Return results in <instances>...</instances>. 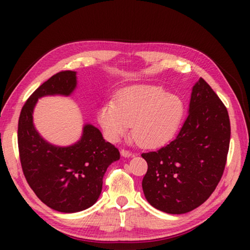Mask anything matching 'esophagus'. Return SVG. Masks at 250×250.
<instances>
[{
    "label": "esophagus",
    "mask_w": 250,
    "mask_h": 250,
    "mask_svg": "<svg viewBox=\"0 0 250 250\" xmlns=\"http://www.w3.org/2000/svg\"><path fill=\"white\" fill-rule=\"evenodd\" d=\"M121 155L124 156V158H130V156H132V152H130L128 150H121Z\"/></svg>",
    "instance_id": "esophagus-1"
}]
</instances>
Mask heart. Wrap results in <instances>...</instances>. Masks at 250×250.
Wrapping results in <instances>:
<instances>
[{"label":"heart","instance_id":"heart-1","mask_svg":"<svg viewBox=\"0 0 250 250\" xmlns=\"http://www.w3.org/2000/svg\"><path fill=\"white\" fill-rule=\"evenodd\" d=\"M186 115L180 96L158 84H135L122 89L117 103L108 101L98 110V122L108 141L116 143L130 132L143 147L167 145L179 133Z\"/></svg>","mask_w":250,"mask_h":250}]
</instances>
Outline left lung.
Returning <instances> with one entry per match:
<instances>
[{"label": "left lung", "mask_w": 250, "mask_h": 250, "mask_svg": "<svg viewBox=\"0 0 250 250\" xmlns=\"http://www.w3.org/2000/svg\"><path fill=\"white\" fill-rule=\"evenodd\" d=\"M230 140L227 109L204 79L192 88L188 116L179 134L158 151L142 153L146 201L167 214L188 213L215 191Z\"/></svg>", "instance_id": "8db88e82"}]
</instances>
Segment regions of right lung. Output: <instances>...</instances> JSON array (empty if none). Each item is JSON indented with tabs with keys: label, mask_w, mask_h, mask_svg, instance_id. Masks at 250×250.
Listing matches in <instances>:
<instances>
[{
	"label": "right lung",
	"mask_w": 250,
	"mask_h": 250,
	"mask_svg": "<svg viewBox=\"0 0 250 250\" xmlns=\"http://www.w3.org/2000/svg\"><path fill=\"white\" fill-rule=\"evenodd\" d=\"M76 87V71L52 76L27 99L19 119L18 142L25 179L44 204L62 213H76L94 205L108 167L120 159L119 150L105 142L99 129L90 124L83 125L80 140L69 146H54L37 132L33 111L39 99L68 97Z\"/></svg>",
	"instance_id": "right-lung-1"
}]
</instances>
